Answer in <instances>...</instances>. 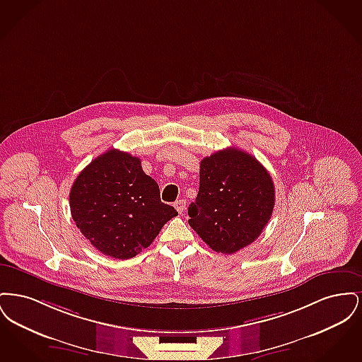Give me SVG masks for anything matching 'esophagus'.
Returning a JSON list of instances; mask_svg holds the SVG:
<instances>
[{
    "label": "esophagus",
    "instance_id": "obj_1",
    "mask_svg": "<svg viewBox=\"0 0 362 362\" xmlns=\"http://www.w3.org/2000/svg\"><path fill=\"white\" fill-rule=\"evenodd\" d=\"M173 206H175V209L177 210V213H180V214H182V213L185 211V209H186V201H185V199H179V201H176V202H175V205H173Z\"/></svg>",
    "mask_w": 362,
    "mask_h": 362
}]
</instances>
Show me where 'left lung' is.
<instances>
[{"instance_id":"obj_1","label":"left lung","mask_w":362,"mask_h":362,"mask_svg":"<svg viewBox=\"0 0 362 362\" xmlns=\"http://www.w3.org/2000/svg\"><path fill=\"white\" fill-rule=\"evenodd\" d=\"M274 183L254 156L226 148L199 165V191L189 224L216 252L235 254L254 243L274 209Z\"/></svg>"}]
</instances>
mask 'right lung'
<instances>
[{"label": "right lung", "mask_w": 362, "mask_h": 362, "mask_svg": "<svg viewBox=\"0 0 362 362\" xmlns=\"http://www.w3.org/2000/svg\"><path fill=\"white\" fill-rule=\"evenodd\" d=\"M77 228L102 254L134 258L177 211L160 199L155 179L138 157L110 149L76 177L69 194Z\"/></svg>", "instance_id": "obj_1"}]
</instances>
